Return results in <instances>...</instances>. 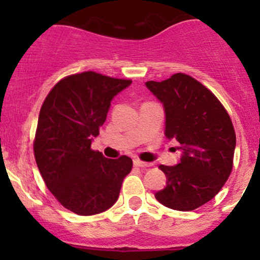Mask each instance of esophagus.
<instances>
[{
    "label": "esophagus",
    "mask_w": 260,
    "mask_h": 260,
    "mask_svg": "<svg viewBox=\"0 0 260 260\" xmlns=\"http://www.w3.org/2000/svg\"><path fill=\"white\" fill-rule=\"evenodd\" d=\"M133 164H135L136 167H149L151 166V164H147V162L140 161V159H135V161H133Z\"/></svg>",
    "instance_id": "34e87169"
}]
</instances>
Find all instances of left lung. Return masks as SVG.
<instances>
[{"mask_svg": "<svg viewBox=\"0 0 260 260\" xmlns=\"http://www.w3.org/2000/svg\"><path fill=\"white\" fill-rule=\"evenodd\" d=\"M146 86L164 103L166 136L180 143L183 153L176 166H159L167 182L154 196L174 210H195L210 201L232 174L234 125L215 94L190 75L177 73Z\"/></svg>", "mask_w": 260, "mask_h": 260, "instance_id": "1", "label": "left lung"}]
</instances>
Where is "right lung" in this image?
Returning a JSON list of instances; mask_svg holds the SVG:
<instances>
[{
	"label": "right lung",
	"instance_id": "obj_1",
	"mask_svg": "<svg viewBox=\"0 0 260 260\" xmlns=\"http://www.w3.org/2000/svg\"><path fill=\"white\" fill-rule=\"evenodd\" d=\"M131 83L95 72L68 75L52 86L41 106L34 140L36 164L50 192L75 214L108 210L132 170L128 156L106 158L91 149L111 101Z\"/></svg>",
	"mask_w": 260,
	"mask_h": 260
}]
</instances>
